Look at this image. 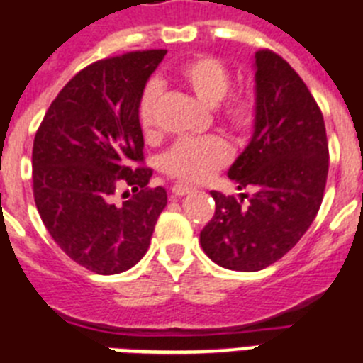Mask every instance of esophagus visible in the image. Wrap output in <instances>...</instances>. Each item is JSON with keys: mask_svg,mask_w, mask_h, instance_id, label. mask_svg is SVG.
Returning <instances> with one entry per match:
<instances>
[{"mask_svg": "<svg viewBox=\"0 0 363 363\" xmlns=\"http://www.w3.org/2000/svg\"><path fill=\"white\" fill-rule=\"evenodd\" d=\"M194 187H191V185H184V184H176L174 187H172V194L174 196H185V194L193 193Z\"/></svg>", "mask_w": 363, "mask_h": 363, "instance_id": "34e87169", "label": "esophagus"}]
</instances>
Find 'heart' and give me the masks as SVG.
<instances>
[{"instance_id": "b5f03b06", "label": "heart", "mask_w": 363, "mask_h": 363, "mask_svg": "<svg viewBox=\"0 0 363 363\" xmlns=\"http://www.w3.org/2000/svg\"><path fill=\"white\" fill-rule=\"evenodd\" d=\"M172 80L187 88L206 106H218L220 119L237 134H244L255 126L257 102L252 95H229L233 84L231 71L224 62L211 55H198L176 67ZM160 84L148 82L138 102V121L147 138L156 135V108L160 101ZM231 160L228 141L218 135L200 139H182L161 160V169L170 178L185 184L207 182Z\"/></svg>"}]
</instances>
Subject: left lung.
Masks as SVG:
<instances>
[{"mask_svg": "<svg viewBox=\"0 0 363 363\" xmlns=\"http://www.w3.org/2000/svg\"><path fill=\"white\" fill-rule=\"evenodd\" d=\"M255 132L228 172L253 193L237 200L213 191L215 215L200 231L206 255L237 272L262 270L299 242L329 174L323 113L301 77L270 49L255 52Z\"/></svg>", "mask_w": 363, "mask_h": 363, "instance_id": "1", "label": "left lung"}]
</instances>
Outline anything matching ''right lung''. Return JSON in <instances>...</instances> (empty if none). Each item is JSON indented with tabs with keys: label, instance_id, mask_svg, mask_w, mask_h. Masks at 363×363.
Wrapping results in <instances>:
<instances>
[{
	"label": "right lung",
	"instance_id": "right-lung-1",
	"mask_svg": "<svg viewBox=\"0 0 363 363\" xmlns=\"http://www.w3.org/2000/svg\"><path fill=\"white\" fill-rule=\"evenodd\" d=\"M167 49L130 51L80 69L51 102L33 145V193L52 240L101 275L138 264L167 206L148 189L138 102ZM125 186L133 196L116 206ZM128 196V193H123Z\"/></svg>",
	"mask_w": 363,
	"mask_h": 363
}]
</instances>
